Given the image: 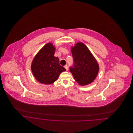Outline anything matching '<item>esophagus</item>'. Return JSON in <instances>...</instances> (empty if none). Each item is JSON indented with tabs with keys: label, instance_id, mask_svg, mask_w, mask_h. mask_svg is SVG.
Masks as SVG:
<instances>
[{
	"label": "esophagus",
	"instance_id": "34e87169",
	"mask_svg": "<svg viewBox=\"0 0 133 133\" xmlns=\"http://www.w3.org/2000/svg\"><path fill=\"white\" fill-rule=\"evenodd\" d=\"M64 68L66 69V71H68V66H67V65H66L65 66Z\"/></svg>",
	"mask_w": 133,
	"mask_h": 133
}]
</instances>
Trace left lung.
Here are the masks:
<instances>
[{"label":"left lung","instance_id":"obj_1","mask_svg":"<svg viewBox=\"0 0 133 133\" xmlns=\"http://www.w3.org/2000/svg\"><path fill=\"white\" fill-rule=\"evenodd\" d=\"M74 64L70 67L77 82L81 86L92 83L97 77L99 65L87 46L78 42L71 48Z\"/></svg>","mask_w":133,"mask_h":133}]
</instances>
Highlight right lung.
I'll return each mask as SVG.
<instances>
[{
	"label": "right lung",
	"instance_id": "1",
	"mask_svg": "<svg viewBox=\"0 0 133 133\" xmlns=\"http://www.w3.org/2000/svg\"><path fill=\"white\" fill-rule=\"evenodd\" d=\"M56 49L49 43L35 56L31 64L32 74L41 83L51 84L57 80L60 74L66 69L59 64V58L54 56Z\"/></svg>",
	"mask_w": 133,
	"mask_h": 133
}]
</instances>
